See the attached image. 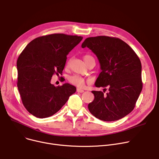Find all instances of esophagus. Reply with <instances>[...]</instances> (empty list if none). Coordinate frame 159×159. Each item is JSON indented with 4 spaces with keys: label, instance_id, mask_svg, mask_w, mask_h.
<instances>
[{
    "label": "esophagus",
    "instance_id": "34e87169",
    "mask_svg": "<svg viewBox=\"0 0 159 159\" xmlns=\"http://www.w3.org/2000/svg\"><path fill=\"white\" fill-rule=\"evenodd\" d=\"M77 91L78 93H83V92H84V91L83 89H80V88H77Z\"/></svg>",
    "mask_w": 159,
    "mask_h": 159
}]
</instances>
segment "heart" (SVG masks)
I'll list each match as a JSON object with an SVG mask.
<instances>
[{"mask_svg": "<svg viewBox=\"0 0 159 159\" xmlns=\"http://www.w3.org/2000/svg\"><path fill=\"white\" fill-rule=\"evenodd\" d=\"M93 57L92 56L89 55H86L84 56V60L86 62L90 59ZM70 61L68 62L67 65H69ZM68 80L71 84L74 86H76L78 87H83L84 84L86 83V79L84 78L83 77L79 75H72L68 77Z\"/></svg>", "mask_w": 159, "mask_h": 159, "instance_id": "b5f03b06", "label": "heart"}]
</instances>
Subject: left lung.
Returning a JSON list of instances; mask_svg holds the SVG:
<instances>
[{
	"mask_svg": "<svg viewBox=\"0 0 159 159\" xmlns=\"http://www.w3.org/2000/svg\"><path fill=\"white\" fill-rule=\"evenodd\" d=\"M82 47L91 50L100 64L102 71L95 86L109 90L105 94L92 91L94 99L88 104L89 112L105 121L123 118L133 111L143 89L139 57L127 43L114 37L88 38Z\"/></svg>",
	"mask_w": 159,
	"mask_h": 159,
	"instance_id": "1",
	"label": "left lung"
}]
</instances>
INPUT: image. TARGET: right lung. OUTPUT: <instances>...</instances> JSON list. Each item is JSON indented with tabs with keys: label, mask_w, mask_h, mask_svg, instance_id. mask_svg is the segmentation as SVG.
<instances>
[{
	"label": "right lung",
	"mask_w": 159,
	"mask_h": 159,
	"mask_svg": "<svg viewBox=\"0 0 159 159\" xmlns=\"http://www.w3.org/2000/svg\"><path fill=\"white\" fill-rule=\"evenodd\" d=\"M82 37L52 34L35 38L20 54L16 66L17 86L25 108L39 118L50 117L58 112L76 91L66 83L54 86V74H61L66 56Z\"/></svg>",
	"instance_id": "right-lung-1"
}]
</instances>
